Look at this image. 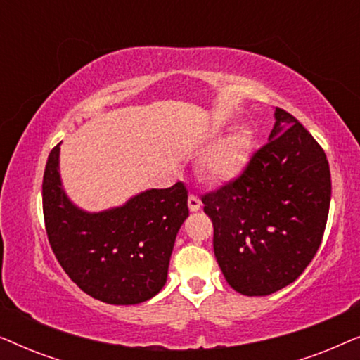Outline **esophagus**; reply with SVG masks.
Here are the masks:
<instances>
[{
    "label": "esophagus",
    "instance_id": "esophagus-1",
    "mask_svg": "<svg viewBox=\"0 0 360 360\" xmlns=\"http://www.w3.org/2000/svg\"><path fill=\"white\" fill-rule=\"evenodd\" d=\"M188 208L191 213H195V211H200L201 210V200L198 198V196L191 195L188 198Z\"/></svg>",
    "mask_w": 360,
    "mask_h": 360
}]
</instances>
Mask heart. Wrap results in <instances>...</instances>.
I'll list each match as a JSON object with an SVG mask.
<instances>
[{
    "label": "heart",
    "instance_id": "obj_1",
    "mask_svg": "<svg viewBox=\"0 0 360 360\" xmlns=\"http://www.w3.org/2000/svg\"><path fill=\"white\" fill-rule=\"evenodd\" d=\"M252 137L249 131H236L226 137L205 157L203 170L208 180L226 184L243 172L249 159Z\"/></svg>",
    "mask_w": 360,
    "mask_h": 360
}]
</instances>
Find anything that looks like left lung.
<instances>
[{
  "label": "left lung",
  "mask_w": 360,
  "mask_h": 360,
  "mask_svg": "<svg viewBox=\"0 0 360 360\" xmlns=\"http://www.w3.org/2000/svg\"><path fill=\"white\" fill-rule=\"evenodd\" d=\"M269 142L244 174L203 196L226 282L265 297L295 282L321 244L331 201L326 154L290 115L274 108Z\"/></svg>",
  "instance_id": "left-lung-1"
}]
</instances>
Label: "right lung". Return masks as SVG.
I'll return each instance as SVG.
<instances>
[{
  "label": "right lung",
  "instance_id": "obj_1",
  "mask_svg": "<svg viewBox=\"0 0 360 360\" xmlns=\"http://www.w3.org/2000/svg\"><path fill=\"white\" fill-rule=\"evenodd\" d=\"M184 184L149 188L126 203L86 211L63 188L60 144L49 154L42 206L49 243L65 274L90 297L110 304H137L167 282L179 229L188 218Z\"/></svg>",
  "mask_w": 360,
  "mask_h": 360
}]
</instances>
